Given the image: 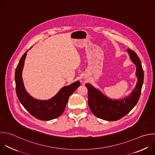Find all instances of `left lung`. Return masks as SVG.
Instances as JSON below:
<instances>
[{
  "label": "left lung",
  "instance_id": "1",
  "mask_svg": "<svg viewBox=\"0 0 155 155\" xmlns=\"http://www.w3.org/2000/svg\"><path fill=\"white\" fill-rule=\"evenodd\" d=\"M130 59L136 67L137 81L134 89L126 97L119 100L111 99L89 83L85 85L88 89V105L93 114L98 118L108 121H115L127 115L137 104L143 83V71L141 62L134 51L127 50Z\"/></svg>",
  "mask_w": 155,
  "mask_h": 155
}]
</instances>
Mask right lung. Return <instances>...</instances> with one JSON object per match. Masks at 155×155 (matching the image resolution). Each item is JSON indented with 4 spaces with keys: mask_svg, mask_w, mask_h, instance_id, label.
<instances>
[{
    "mask_svg": "<svg viewBox=\"0 0 155 155\" xmlns=\"http://www.w3.org/2000/svg\"><path fill=\"white\" fill-rule=\"evenodd\" d=\"M27 52L21 57L15 72L16 94L21 104L35 118L41 120H50L60 116L64 112L69 97L80 86L77 81L63 87L53 97L47 100H38L31 97L24 87L22 72Z\"/></svg>",
    "mask_w": 155,
    "mask_h": 155,
    "instance_id": "1",
    "label": "right lung"
}]
</instances>
